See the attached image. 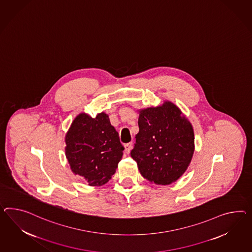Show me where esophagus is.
Returning a JSON list of instances; mask_svg holds the SVG:
<instances>
[{
	"label": "esophagus",
	"instance_id": "esophagus-1",
	"mask_svg": "<svg viewBox=\"0 0 252 252\" xmlns=\"http://www.w3.org/2000/svg\"><path fill=\"white\" fill-rule=\"evenodd\" d=\"M124 147H125V153H126V154H129V152H130V150H131V147H132V142L126 143V144L124 145Z\"/></svg>",
	"mask_w": 252,
	"mask_h": 252
}]
</instances>
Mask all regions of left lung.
Wrapping results in <instances>:
<instances>
[{
    "label": "left lung",
    "mask_w": 252,
    "mask_h": 252,
    "mask_svg": "<svg viewBox=\"0 0 252 252\" xmlns=\"http://www.w3.org/2000/svg\"><path fill=\"white\" fill-rule=\"evenodd\" d=\"M171 102L140 111L139 132L130 156L144 178L170 185L186 172L194 154V130Z\"/></svg>",
    "instance_id": "1"
}]
</instances>
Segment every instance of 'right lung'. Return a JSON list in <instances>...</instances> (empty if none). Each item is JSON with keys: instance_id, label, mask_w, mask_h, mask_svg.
I'll use <instances>...</instances> for the list:
<instances>
[{"instance_id": "right-lung-1", "label": "right lung", "mask_w": 252, "mask_h": 252, "mask_svg": "<svg viewBox=\"0 0 252 252\" xmlns=\"http://www.w3.org/2000/svg\"><path fill=\"white\" fill-rule=\"evenodd\" d=\"M65 156L75 174L90 186H102L115 174L124 147L109 116L79 114L65 136Z\"/></svg>"}]
</instances>
